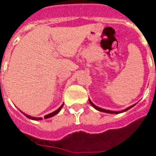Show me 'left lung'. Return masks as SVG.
Instances as JSON below:
<instances>
[{"instance_id":"8db88e82","label":"left lung","mask_w":156,"mask_h":156,"mask_svg":"<svg viewBox=\"0 0 156 156\" xmlns=\"http://www.w3.org/2000/svg\"><path fill=\"white\" fill-rule=\"evenodd\" d=\"M89 102H90V104L92 106H93L94 108H95L96 110H98V111H100V112H106V113H111V114H119V113H122V112H124L127 111L128 109H129V108H131L132 107H133V106L135 105L136 104L133 105L129 106V107H128V108H125L124 110H122V111H119V112H115V111H111V110H107V109H105V108H100V107H98V106L95 105L94 104L93 102H92L91 101H90V99L89 98Z\"/></svg>"}]
</instances>
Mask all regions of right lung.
I'll use <instances>...</instances> for the list:
<instances>
[{
    "mask_svg": "<svg viewBox=\"0 0 156 156\" xmlns=\"http://www.w3.org/2000/svg\"><path fill=\"white\" fill-rule=\"evenodd\" d=\"M63 105H64V104L60 106V107H59V108H58L57 110H55V111H54L53 112H51V113L48 114V115H44V119H48V118H51V117L54 116V115H55L56 114L58 113L59 112H60V110L62 109V108ZM20 112H22L21 110H20ZM23 115H25V116H27V118H29V119H33V120H41V119H42V117H41V118H37V117H33V116H31V115H27V114L24 113V112H23Z\"/></svg>",
    "mask_w": 156,
    "mask_h": 156,
    "instance_id": "obj_1",
    "label": "right lung"
}]
</instances>
